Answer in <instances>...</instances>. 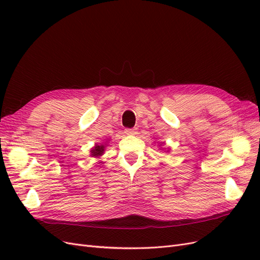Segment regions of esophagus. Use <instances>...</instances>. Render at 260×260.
I'll return each mask as SVG.
<instances>
[{"label": "esophagus", "instance_id": "obj_1", "mask_svg": "<svg viewBox=\"0 0 260 260\" xmlns=\"http://www.w3.org/2000/svg\"><path fill=\"white\" fill-rule=\"evenodd\" d=\"M124 133L127 136H135L137 135V129H125Z\"/></svg>", "mask_w": 260, "mask_h": 260}]
</instances>
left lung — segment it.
<instances>
[{
    "instance_id": "8db88e82",
    "label": "left lung",
    "mask_w": 260,
    "mask_h": 260,
    "mask_svg": "<svg viewBox=\"0 0 260 260\" xmlns=\"http://www.w3.org/2000/svg\"><path fill=\"white\" fill-rule=\"evenodd\" d=\"M162 144H165V143H162ZM161 149H165V148H161ZM168 151H169V148L167 149V151H166V152H168Z\"/></svg>"
}]
</instances>
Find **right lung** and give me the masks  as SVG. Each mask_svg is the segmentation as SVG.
Segmentation results:
<instances>
[{"mask_svg":"<svg viewBox=\"0 0 260 260\" xmlns=\"http://www.w3.org/2000/svg\"><path fill=\"white\" fill-rule=\"evenodd\" d=\"M105 148H106V143L105 144H96V145H94L91 148V151H90V156L94 157V158H100L102 155H104Z\"/></svg>","mask_w":260,"mask_h":260,"instance_id":"1","label":"right lung"}]
</instances>
